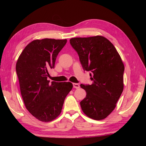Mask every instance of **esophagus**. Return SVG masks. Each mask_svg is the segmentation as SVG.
I'll return each mask as SVG.
<instances>
[{"instance_id":"1","label":"esophagus","mask_w":146,"mask_h":146,"mask_svg":"<svg viewBox=\"0 0 146 146\" xmlns=\"http://www.w3.org/2000/svg\"><path fill=\"white\" fill-rule=\"evenodd\" d=\"M73 88H74L78 89V88H80V85H79V84H78L73 83Z\"/></svg>"}]
</instances>
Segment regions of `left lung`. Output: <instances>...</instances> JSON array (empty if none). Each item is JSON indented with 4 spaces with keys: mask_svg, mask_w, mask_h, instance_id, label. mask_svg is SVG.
Returning a JSON list of instances; mask_svg holds the SVG:
<instances>
[{
    "mask_svg": "<svg viewBox=\"0 0 146 146\" xmlns=\"http://www.w3.org/2000/svg\"><path fill=\"white\" fill-rule=\"evenodd\" d=\"M70 42L84 70L93 76L92 84H80L86 92L80 102L82 110L92 119H104L114 110L123 90L122 59L113 44L102 36L72 38Z\"/></svg>",
    "mask_w": 146,
    "mask_h": 146,
    "instance_id": "obj_1",
    "label": "left lung"
}]
</instances>
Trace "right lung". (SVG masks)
Segmentation results:
<instances>
[{
	"instance_id": "1",
	"label": "right lung",
	"mask_w": 146,
	"mask_h": 146,
	"mask_svg": "<svg viewBox=\"0 0 146 146\" xmlns=\"http://www.w3.org/2000/svg\"><path fill=\"white\" fill-rule=\"evenodd\" d=\"M66 39L35 40L26 46L16 64L20 89L28 111L42 122H48L58 117L64 100L72 90L69 82L51 83L48 71L55 67L58 53Z\"/></svg>"
}]
</instances>
